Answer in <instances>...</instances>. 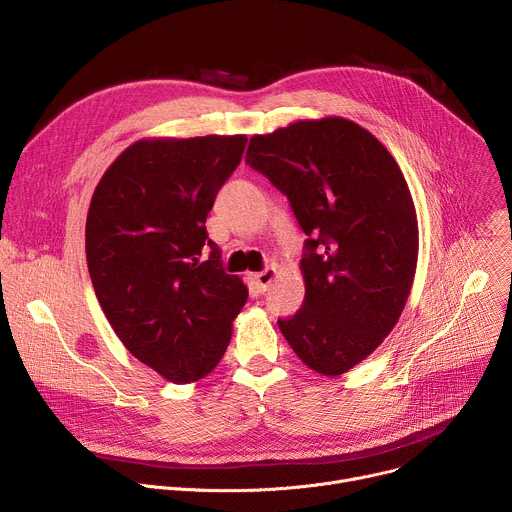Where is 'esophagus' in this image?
Returning <instances> with one entry per match:
<instances>
[{
	"label": "esophagus",
	"mask_w": 512,
	"mask_h": 512,
	"mask_svg": "<svg viewBox=\"0 0 512 512\" xmlns=\"http://www.w3.org/2000/svg\"><path fill=\"white\" fill-rule=\"evenodd\" d=\"M277 277V267H265L263 271H259V273H255V284H257V288L261 290V292H265L269 286H271V282L275 280Z\"/></svg>",
	"instance_id": "1"
}]
</instances>
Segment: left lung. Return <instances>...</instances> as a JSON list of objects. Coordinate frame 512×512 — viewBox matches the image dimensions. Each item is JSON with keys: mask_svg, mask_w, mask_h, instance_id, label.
I'll use <instances>...</instances> for the list:
<instances>
[{"mask_svg": "<svg viewBox=\"0 0 512 512\" xmlns=\"http://www.w3.org/2000/svg\"><path fill=\"white\" fill-rule=\"evenodd\" d=\"M245 161L308 235L304 304L277 324L310 369L337 378L380 347L408 300L418 222L406 179L374 134L339 116L255 134Z\"/></svg>", "mask_w": 512, "mask_h": 512, "instance_id": "8db88e82", "label": "left lung"}]
</instances>
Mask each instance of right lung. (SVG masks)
I'll return each mask as SVG.
<instances>
[{"mask_svg":"<svg viewBox=\"0 0 512 512\" xmlns=\"http://www.w3.org/2000/svg\"><path fill=\"white\" fill-rule=\"evenodd\" d=\"M245 145V134L143 138L91 196L85 255L100 306L124 347L173 384L218 365L249 296L206 232Z\"/></svg>","mask_w":512,"mask_h":512,"instance_id":"obj_1","label":"right lung"}]
</instances>
